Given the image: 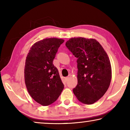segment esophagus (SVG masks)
Wrapping results in <instances>:
<instances>
[{
	"label": "esophagus",
	"instance_id": "34e87169",
	"mask_svg": "<svg viewBox=\"0 0 130 130\" xmlns=\"http://www.w3.org/2000/svg\"><path fill=\"white\" fill-rule=\"evenodd\" d=\"M69 77H65L64 78V80H65V82H67V81H68V80H69Z\"/></svg>",
	"mask_w": 130,
	"mask_h": 130
}]
</instances>
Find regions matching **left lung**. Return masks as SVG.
Wrapping results in <instances>:
<instances>
[{"label":"left lung","mask_w":130,"mask_h":130,"mask_svg":"<svg viewBox=\"0 0 130 130\" xmlns=\"http://www.w3.org/2000/svg\"><path fill=\"white\" fill-rule=\"evenodd\" d=\"M65 45L77 58V85L73 89L74 95L84 104H93L105 93L111 83L109 57L93 38H72Z\"/></svg>","instance_id":"left-lung-1"}]
</instances>
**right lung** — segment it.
Returning a JSON list of instances; mask_svg holds the SVG:
<instances>
[{
    "label": "right lung",
    "mask_w": 130,
    "mask_h": 130,
    "mask_svg": "<svg viewBox=\"0 0 130 130\" xmlns=\"http://www.w3.org/2000/svg\"><path fill=\"white\" fill-rule=\"evenodd\" d=\"M64 40L49 38L37 42L30 48L25 65V82L31 97L47 106L56 102L64 88L58 69L53 64Z\"/></svg>",
    "instance_id": "obj_1"
}]
</instances>
